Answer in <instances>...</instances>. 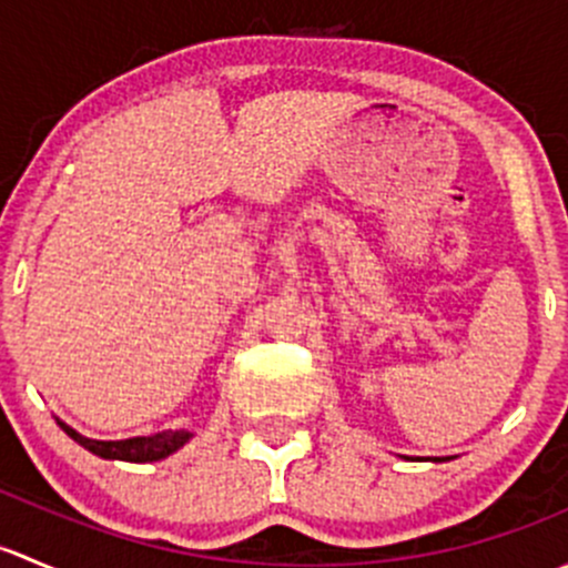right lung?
<instances>
[{
	"mask_svg": "<svg viewBox=\"0 0 568 568\" xmlns=\"http://www.w3.org/2000/svg\"><path fill=\"white\" fill-rule=\"evenodd\" d=\"M62 432L71 439H77L82 448H88L90 454L101 456V459H120V462H159L164 456L175 454L183 443H186L192 434L189 432H159L151 437H131V439H88L82 434H77L73 428H68L65 423H60Z\"/></svg>",
	"mask_w": 568,
	"mask_h": 568,
	"instance_id": "right-lung-1",
	"label": "right lung"
}]
</instances>
